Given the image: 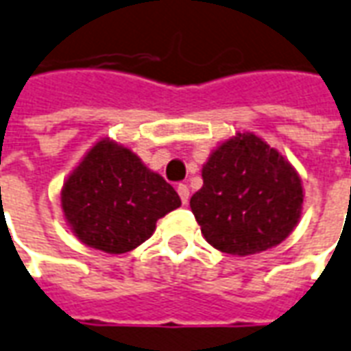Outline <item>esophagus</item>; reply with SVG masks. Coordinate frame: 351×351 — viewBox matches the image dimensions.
I'll return each instance as SVG.
<instances>
[{
  "mask_svg": "<svg viewBox=\"0 0 351 351\" xmlns=\"http://www.w3.org/2000/svg\"><path fill=\"white\" fill-rule=\"evenodd\" d=\"M178 193H180L181 202L187 204V202H189V196H191V193H189V187H187V185H180V187H178Z\"/></svg>",
  "mask_w": 351,
  "mask_h": 351,
  "instance_id": "esophagus-1",
  "label": "esophagus"
}]
</instances>
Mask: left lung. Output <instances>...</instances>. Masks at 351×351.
Wrapping results in <instances>:
<instances>
[{
  "mask_svg": "<svg viewBox=\"0 0 351 351\" xmlns=\"http://www.w3.org/2000/svg\"><path fill=\"white\" fill-rule=\"evenodd\" d=\"M191 210L204 238L228 255H253L282 243L302 213V181L274 147L243 132L213 149Z\"/></svg>",
  "mask_w": 351,
  "mask_h": 351,
  "instance_id": "left-lung-1",
  "label": "left lung"
}]
</instances>
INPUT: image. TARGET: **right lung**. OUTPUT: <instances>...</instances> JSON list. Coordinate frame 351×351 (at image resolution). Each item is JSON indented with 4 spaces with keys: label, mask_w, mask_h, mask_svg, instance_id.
<instances>
[{
    "label": "right lung",
    "mask_w": 351,
    "mask_h": 351,
    "mask_svg": "<svg viewBox=\"0 0 351 351\" xmlns=\"http://www.w3.org/2000/svg\"><path fill=\"white\" fill-rule=\"evenodd\" d=\"M60 198L71 232L111 255L136 250L155 232L156 221L181 206L160 173L109 138L83 156L64 181Z\"/></svg>",
    "instance_id": "obj_1"
}]
</instances>
